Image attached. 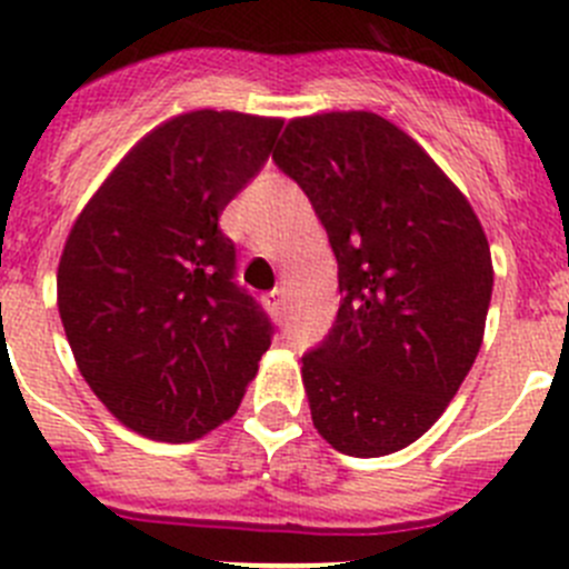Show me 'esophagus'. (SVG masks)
Segmentation results:
<instances>
[{
    "label": "esophagus",
    "instance_id": "esophagus-1",
    "mask_svg": "<svg viewBox=\"0 0 569 569\" xmlns=\"http://www.w3.org/2000/svg\"><path fill=\"white\" fill-rule=\"evenodd\" d=\"M263 302H267V309L272 311L274 317H280V315H283V289L269 291V295L263 297Z\"/></svg>",
    "mask_w": 569,
    "mask_h": 569
}]
</instances>
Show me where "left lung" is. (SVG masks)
Masks as SVG:
<instances>
[{
    "label": "left lung",
    "instance_id": "8db88e82",
    "mask_svg": "<svg viewBox=\"0 0 569 569\" xmlns=\"http://www.w3.org/2000/svg\"><path fill=\"white\" fill-rule=\"evenodd\" d=\"M272 159L339 263L337 322L302 357L311 421L342 455L398 452L443 416L482 345L493 267L480 219L373 111L295 117Z\"/></svg>",
    "mask_w": 569,
    "mask_h": 569
}]
</instances>
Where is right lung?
I'll list each match as a JSON object with an SVG mask.
<instances>
[{
  "label": "right lung",
  "instance_id": "add662e5",
  "mask_svg": "<svg viewBox=\"0 0 569 569\" xmlns=\"http://www.w3.org/2000/svg\"><path fill=\"white\" fill-rule=\"evenodd\" d=\"M280 117L199 109L148 131L94 190L58 263L78 370L131 432L184 443L236 416L272 326L219 230Z\"/></svg>",
  "mask_w": 569,
  "mask_h": 569
}]
</instances>
